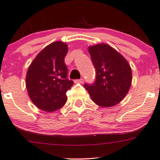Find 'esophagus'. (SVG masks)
<instances>
[{"mask_svg":"<svg viewBox=\"0 0 160 160\" xmlns=\"http://www.w3.org/2000/svg\"><path fill=\"white\" fill-rule=\"evenodd\" d=\"M76 83H83V79H79V80H74Z\"/></svg>","mask_w":160,"mask_h":160,"instance_id":"esophagus-1","label":"esophagus"}]
</instances>
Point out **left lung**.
Returning <instances> with one entry per match:
<instances>
[{"label":"left lung","mask_w":160,"mask_h":160,"mask_svg":"<svg viewBox=\"0 0 160 160\" xmlns=\"http://www.w3.org/2000/svg\"><path fill=\"white\" fill-rule=\"evenodd\" d=\"M96 69L93 84L83 85L93 102L101 107L116 105L128 93L132 84V69L128 61L107 44H98L88 49Z\"/></svg>","instance_id":"8db88e82"}]
</instances>
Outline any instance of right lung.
<instances>
[{
	"mask_svg": "<svg viewBox=\"0 0 160 160\" xmlns=\"http://www.w3.org/2000/svg\"><path fill=\"white\" fill-rule=\"evenodd\" d=\"M68 46L55 42L42 50L31 63L26 74V88L31 101L48 112L60 109L67 100V91L73 85L67 79L64 59Z\"/></svg>",
	"mask_w": 160,
	"mask_h": 160,
	"instance_id": "obj_1",
	"label": "right lung"
}]
</instances>
